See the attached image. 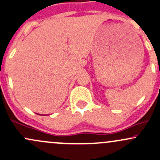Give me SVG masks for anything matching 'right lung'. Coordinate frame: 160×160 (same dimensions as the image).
<instances>
[{
  "label": "right lung",
  "instance_id": "1",
  "mask_svg": "<svg viewBox=\"0 0 160 160\" xmlns=\"http://www.w3.org/2000/svg\"><path fill=\"white\" fill-rule=\"evenodd\" d=\"M37 114H38V113H37ZM40 115H41V114H40Z\"/></svg>",
  "mask_w": 160,
  "mask_h": 160
}]
</instances>
